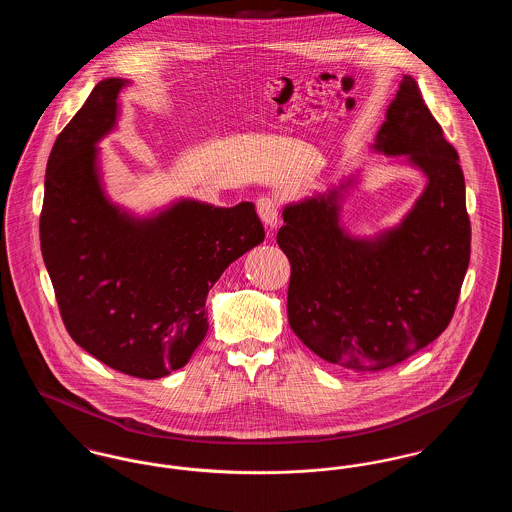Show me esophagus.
Wrapping results in <instances>:
<instances>
[{
    "label": "esophagus",
    "mask_w": 512,
    "mask_h": 512,
    "mask_svg": "<svg viewBox=\"0 0 512 512\" xmlns=\"http://www.w3.org/2000/svg\"><path fill=\"white\" fill-rule=\"evenodd\" d=\"M257 213L268 230H274L278 226V203L272 197L265 195L257 201Z\"/></svg>",
    "instance_id": "34e87169"
}]
</instances>
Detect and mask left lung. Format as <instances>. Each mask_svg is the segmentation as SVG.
<instances>
[{
    "mask_svg": "<svg viewBox=\"0 0 512 512\" xmlns=\"http://www.w3.org/2000/svg\"><path fill=\"white\" fill-rule=\"evenodd\" d=\"M372 151L426 176L411 211L376 236H353L341 205L357 176L288 203L276 242L292 278L288 318L320 359L376 372L409 359L451 322L470 261L463 169L455 147L405 74Z\"/></svg>",
    "mask_w": 512,
    "mask_h": 512,
    "instance_id": "8db88e82",
    "label": "left lung"
}]
</instances>
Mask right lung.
Here are the masks:
<instances>
[{"instance_id":"add662e5","label":"right lung","mask_w":512,"mask_h":512,"mask_svg":"<svg viewBox=\"0 0 512 512\" xmlns=\"http://www.w3.org/2000/svg\"><path fill=\"white\" fill-rule=\"evenodd\" d=\"M107 78L57 136L46 169L40 244L67 332L103 365L155 380L190 361L207 334L205 299L265 228L255 205L176 199L138 217L101 182L98 144L117 128Z\"/></svg>"}]
</instances>
